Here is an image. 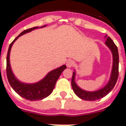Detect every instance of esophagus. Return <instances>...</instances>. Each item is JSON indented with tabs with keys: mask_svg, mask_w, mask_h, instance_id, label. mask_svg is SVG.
Masks as SVG:
<instances>
[{
	"mask_svg": "<svg viewBox=\"0 0 126 126\" xmlns=\"http://www.w3.org/2000/svg\"><path fill=\"white\" fill-rule=\"evenodd\" d=\"M66 65L67 67H71L74 65V61L73 60H69L66 63Z\"/></svg>",
	"mask_w": 126,
	"mask_h": 126,
	"instance_id": "obj_1",
	"label": "esophagus"
}]
</instances>
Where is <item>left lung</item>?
Masks as SVG:
<instances>
[{"label": "left lung", "instance_id": "obj_1", "mask_svg": "<svg viewBox=\"0 0 126 126\" xmlns=\"http://www.w3.org/2000/svg\"><path fill=\"white\" fill-rule=\"evenodd\" d=\"M106 44L112 52L113 60L110 80L108 82V84L106 85V86L96 92H89L84 91L79 88L75 83V73L73 72V73L72 79H71V86L73 90L77 96L82 99H84L86 101H95L99 99L102 98L106 96V95H108L112 90L117 82L118 75H119V55H118V47L113 43L112 39L109 37L106 40Z\"/></svg>", "mask_w": 126, "mask_h": 126}]
</instances>
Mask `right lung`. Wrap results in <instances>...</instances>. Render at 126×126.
I'll return each instance as SVG.
<instances>
[{
  "mask_svg": "<svg viewBox=\"0 0 126 126\" xmlns=\"http://www.w3.org/2000/svg\"><path fill=\"white\" fill-rule=\"evenodd\" d=\"M37 28L38 27H34L25 30L18 37L15 38V39L10 44L8 53H7V56H6V75H7L9 83L13 87V89L15 91L16 93H17L20 96L23 98L26 99L27 100H30V101L41 100L49 96L53 91L56 82L61 74V73L66 69V65H64L55 70L51 71V72H49L47 75L46 77H45L43 79L34 84H27V83H21L18 81V80L16 79V77L14 76L13 73L11 70L10 61H9V56H10V52H11L12 45L14 43V42L20 36L27 32H31V31Z\"/></svg>",
  "mask_w": 126,
  "mask_h": 126,
  "instance_id": "right-lung-1",
  "label": "right lung"
}]
</instances>
